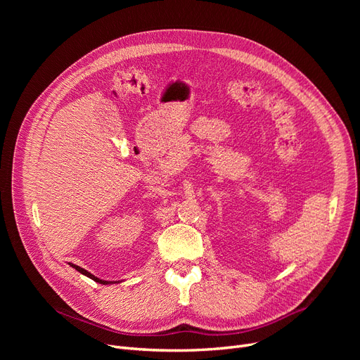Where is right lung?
I'll return each mask as SVG.
<instances>
[{
    "mask_svg": "<svg viewBox=\"0 0 360 360\" xmlns=\"http://www.w3.org/2000/svg\"><path fill=\"white\" fill-rule=\"evenodd\" d=\"M70 266H71L72 269L77 270L79 273H82V274L87 276L89 278L94 280L96 283H101V285H110V283H117V281H106V280H102V278H99V277H96V276H93V274H91V273H89L87 270H84V269H82V267H79V266H75V264H71V262H70ZM118 283H120V281H118Z\"/></svg>",
    "mask_w": 360,
    "mask_h": 360,
    "instance_id": "add662e5",
    "label": "right lung"
}]
</instances>
